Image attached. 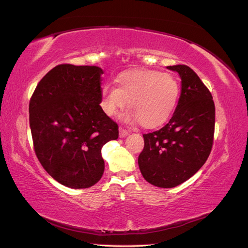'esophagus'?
Here are the masks:
<instances>
[{
  "label": "esophagus",
  "mask_w": 248,
  "mask_h": 248,
  "mask_svg": "<svg viewBox=\"0 0 248 248\" xmlns=\"http://www.w3.org/2000/svg\"><path fill=\"white\" fill-rule=\"evenodd\" d=\"M129 134V131L124 128H119V138H125Z\"/></svg>",
  "instance_id": "esophagus-1"
}]
</instances>
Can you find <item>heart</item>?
<instances>
[{
	"mask_svg": "<svg viewBox=\"0 0 248 248\" xmlns=\"http://www.w3.org/2000/svg\"><path fill=\"white\" fill-rule=\"evenodd\" d=\"M180 85L170 73L136 69L121 73L116 88L104 86L100 105L108 116H115L129 102L131 110L124 115L129 123L140 121L147 129L161 127L175 110Z\"/></svg>",
	"mask_w": 248,
	"mask_h": 248,
	"instance_id": "heart-1",
	"label": "heart"
}]
</instances>
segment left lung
I'll use <instances>...</instances> for the list:
<instances>
[{
	"mask_svg": "<svg viewBox=\"0 0 248 248\" xmlns=\"http://www.w3.org/2000/svg\"><path fill=\"white\" fill-rule=\"evenodd\" d=\"M181 78V96L170 123L144 134L139 166L146 181L170 188L195 175L210 155L215 105L208 87L186 65L168 66Z\"/></svg>",
	"mask_w": 248,
	"mask_h": 248,
	"instance_id": "left-lung-1",
	"label": "left lung"
}]
</instances>
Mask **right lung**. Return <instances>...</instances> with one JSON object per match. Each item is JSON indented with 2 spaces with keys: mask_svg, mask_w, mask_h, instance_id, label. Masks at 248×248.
I'll list each match as a JSON object with an SVG mask.
<instances>
[{
  "mask_svg": "<svg viewBox=\"0 0 248 248\" xmlns=\"http://www.w3.org/2000/svg\"><path fill=\"white\" fill-rule=\"evenodd\" d=\"M101 68L57 65L37 84L29 105L36 156L49 175L71 188L101 179V148L118 139V124L101 107Z\"/></svg>",
  "mask_w": 248,
  "mask_h": 248,
  "instance_id": "1",
  "label": "right lung"
}]
</instances>
